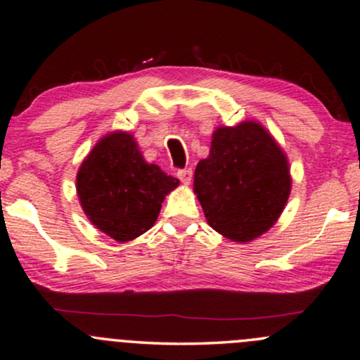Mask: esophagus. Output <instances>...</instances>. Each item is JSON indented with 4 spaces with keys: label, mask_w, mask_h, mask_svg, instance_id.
Returning a JSON list of instances; mask_svg holds the SVG:
<instances>
[{
    "label": "esophagus",
    "mask_w": 360,
    "mask_h": 360,
    "mask_svg": "<svg viewBox=\"0 0 360 360\" xmlns=\"http://www.w3.org/2000/svg\"><path fill=\"white\" fill-rule=\"evenodd\" d=\"M177 177L183 184H189L191 179H193V171L191 169H179L177 171Z\"/></svg>",
    "instance_id": "1"
}]
</instances>
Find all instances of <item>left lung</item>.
Returning <instances> with one entry per match:
<instances>
[{
	"instance_id": "8db88e82",
	"label": "left lung",
	"mask_w": 360,
	"mask_h": 360,
	"mask_svg": "<svg viewBox=\"0 0 360 360\" xmlns=\"http://www.w3.org/2000/svg\"><path fill=\"white\" fill-rule=\"evenodd\" d=\"M194 193L214 231L249 243L267 233L290 194L289 162L259 122L217 127L194 171Z\"/></svg>"
}]
</instances>
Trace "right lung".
<instances>
[{
    "mask_svg": "<svg viewBox=\"0 0 360 360\" xmlns=\"http://www.w3.org/2000/svg\"><path fill=\"white\" fill-rule=\"evenodd\" d=\"M179 179L144 161L133 136L106 134L91 149L76 176L81 207L88 219L117 243L151 229L166 194Z\"/></svg>",
    "mask_w": 360,
    "mask_h": 360,
    "instance_id": "1",
    "label": "right lung"
}]
</instances>
